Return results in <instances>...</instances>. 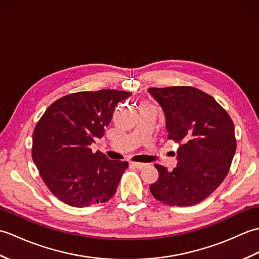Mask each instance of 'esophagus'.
<instances>
[{
  "label": "esophagus",
  "mask_w": 259,
  "mask_h": 259,
  "mask_svg": "<svg viewBox=\"0 0 259 259\" xmlns=\"http://www.w3.org/2000/svg\"><path fill=\"white\" fill-rule=\"evenodd\" d=\"M131 166H134L135 168H138L141 169L142 167H145V163H141V162H130Z\"/></svg>",
  "instance_id": "esophagus-1"
}]
</instances>
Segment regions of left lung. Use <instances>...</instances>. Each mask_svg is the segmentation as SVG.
Masks as SVG:
<instances>
[{"instance_id":"8db88e82","label":"left lung","mask_w":259,"mask_h":259,"mask_svg":"<svg viewBox=\"0 0 259 259\" xmlns=\"http://www.w3.org/2000/svg\"><path fill=\"white\" fill-rule=\"evenodd\" d=\"M160 104L168 139L179 144L177 167L155 164L159 178L149 186L157 200L169 206L199 203L216 190L229 171L236 151L233 120L221 104L192 87L150 88Z\"/></svg>"}]
</instances>
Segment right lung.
<instances>
[{"label": "right lung", "instance_id": "right-lung-1", "mask_svg": "<svg viewBox=\"0 0 259 259\" xmlns=\"http://www.w3.org/2000/svg\"><path fill=\"white\" fill-rule=\"evenodd\" d=\"M131 96L119 90L82 91L49 107L32 135V158L48 188L72 207L106 202L128 162L110 160L90 146L102 138L114 108Z\"/></svg>", "mask_w": 259, "mask_h": 259}]
</instances>
